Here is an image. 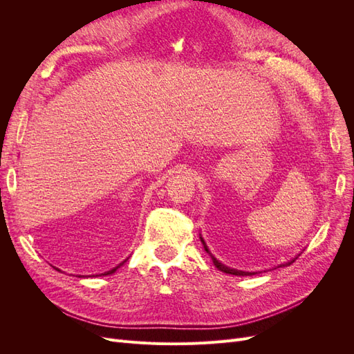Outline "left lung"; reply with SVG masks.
Listing matches in <instances>:
<instances>
[{"instance_id":"obj_1","label":"left lung","mask_w":354,"mask_h":354,"mask_svg":"<svg viewBox=\"0 0 354 354\" xmlns=\"http://www.w3.org/2000/svg\"><path fill=\"white\" fill-rule=\"evenodd\" d=\"M201 241H202V243H203V248H205V251L209 254V257L212 259V263H214V266L217 267L218 270H221V272H224V273H229V274H234V276H251V274H255V273H250V272H242V270H236V269H230V267H227V266H223L221 263H218V260H216L214 259V257L211 255V252L208 251V248H207V245H205V242H203V239L201 238ZM298 259V257H297ZM297 259H294L292 261H289L286 266H289V264H292Z\"/></svg>"}]
</instances>
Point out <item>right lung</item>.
<instances>
[{
  "mask_svg": "<svg viewBox=\"0 0 354 354\" xmlns=\"http://www.w3.org/2000/svg\"><path fill=\"white\" fill-rule=\"evenodd\" d=\"M122 264H124V261H122V263H121L120 266H116V267H113V269H112V270H109V272H106V273H102V274H103V276H106V274H112V273H115V272H116V269H120V267H121ZM102 274H100V276H102ZM95 276H97V274H95ZM78 277H81V276H78Z\"/></svg>",
  "mask_w": 354,
  "mask_h": 354,
  "instance_id": "right-lung-1",
  "label": "right lung"
}]
</instances>
